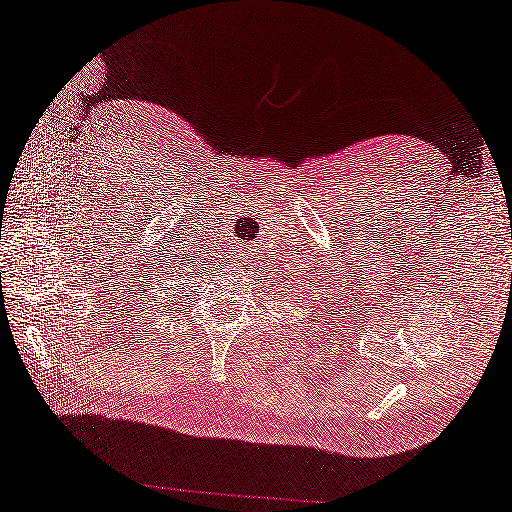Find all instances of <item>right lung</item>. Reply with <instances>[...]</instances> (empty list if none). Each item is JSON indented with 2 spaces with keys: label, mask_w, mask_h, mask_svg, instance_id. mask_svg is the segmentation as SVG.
Segmentation results:
<instances>
[{
  "label": "right lung",
  "mask_w": 512,
  "mask_h": 512,
  "mask_svg": "<svg viewBox=\"0 0 512 512\" xmlns=\"http://www.w3.org/2000/svg\"><path fill=\"white\" fill-rule=\"evenodd\" d=\"M192 263H196V256H192V251L183 245L171 247L167 254H164V258H157V265L155 267L151 265V270H153L151 277L157 279V283H155L157 288H153L157 297L155 300H146L144 306H141L144 318H162V316H167V313H174L176 306H171V304H176V302H174V295H169L174 288H169V286H183V279L190 277V270L194 267ZM157 266L161 267L160 271L156 270Z\"/></svg>",
  "instance_id": "right-lung-1"
}]
</instances>
